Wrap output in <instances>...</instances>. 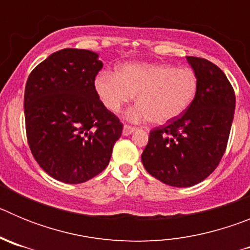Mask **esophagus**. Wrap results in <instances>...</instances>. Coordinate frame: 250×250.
<instances>
[{"label": "esophagus", "mask_w": 250, "mask_h": 250, "mask_svg": "<svg viewBox=\"0 0 250 250\" xmlns=\"http://www.w3.org/2000/svg\"><path fill=\"white\" fill-rule=\"evenodd\" d=\"M136 131V127L134 126H130V125H124V129H123V134L125 136L127 135H131L132 132Z\"/></svg>", "instance_id": "esophagus-1"}]
</instances>
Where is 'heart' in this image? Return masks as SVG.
Here are the masks:
<instances>
[{
  "instance_id": "heart-1",
  "label": "heart",
  "mask_w": 250,
  "mask_h": 250,
  "mask_svg": "<svg viewBox=\"0 0 250 250\" xmlns=\"http://www.w3.org/2000/svg\"><path fill=\"white\" fill-rule=\"evenodd\" d=\"M95 92L106 109L120 111L138 95L139 104L126 114L131 121L167 124L182 116L198 92V79L190 68L167 63H126L116 74L103 71L94 81Z\"/></svg>"
}]
</instances>
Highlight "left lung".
Returning a JSON list of instances; mask_svg holds the SVG:
<instances>
[{"instance_id": "left-lung-1", "label": "left lung", "mask_w": 250, "mask_h": 250, "mask_svg": "<svg viewBox=\"0 0 250 250\" xmlns=\"http://www.w3.org/2000/svg\"><path fill=\"white\" fill-rule=\"evenodd\" d=\"M187 60L198 79L195 99L182 116L150 131L141 154L150 175L176 188L193 187L215 170L235 110V94L224 72L205 59Z\"/></svg>"}]
</instances>
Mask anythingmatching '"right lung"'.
Masks as SVG:
<instances>
[{"instance_id":"right-lung-1","label":"right lung","mask_w":250,"mask_h":250,"mask_svg":"<svg viewBox=\"0 0 250 250\" xmlns=\"http://www.w3.org/2000/svg\"><path fill=\"white\" fill-rule=\"evenodd\" d=\"M101 68L96 52L63 48L37 65L26 83L31 152L48 175L66 184L100 174L123 132V124L95 92Z\"/></svg>"}]
</instances>
